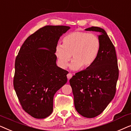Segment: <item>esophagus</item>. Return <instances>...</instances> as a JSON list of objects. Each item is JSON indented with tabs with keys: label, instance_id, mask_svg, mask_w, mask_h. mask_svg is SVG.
<instances>
[{
	"label": "esophagus",
	"instance_id": "1",
	"mask_svg": "<svg viewBox=\"0 0 131 131\" xmlns=\"http://www.w3.org/2000/svg\"><path fill=\"white\" fill-rule=\"evenodd\" d=\"M72 76H73V74H71V73H68L67 74V79H70L72 78Z\"/></svg>",
	"mask_w": 131,
	"mask_h": 131
}]
</instances>
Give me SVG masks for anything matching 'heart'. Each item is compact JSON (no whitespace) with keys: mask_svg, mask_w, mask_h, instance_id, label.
I'll return each mask as SVG.
<instances>
[{"mask_svg":"<svg viewBox=\"0 0 131 131\" xmlns=\"http://www.w3.org/2000/svg\"><path fill=\"white\" fill-rule=\"evenodd\" d=\"M63 45L58 44L55 48V55L58 64L62 69L67 67L71 60L70 67L77 70L82 67L87 69L92 66L99 55L101 42L94 33L76 31L66 35Z\"/></svg>","mask_w":131,"mask_h":131,"instance_id":"1","label":"heart"}]
</instances>
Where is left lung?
I'll return each mask as SVG.
<instances>
[{
  "label": "left lung",
  "instance_id": "obj_1",
  "mask_svg": "<svg viewBox=\"0 0 131 131\" xmlns=\"http://www.w3.org/2000/svg\"><path fill=\"white\" fill-rule=\"evenodd\" d=\"M85 30L100 33L99 55L91 67L76 73L69 82L76 111L83 117L93 118L101 114L113 99L119 69L115 48L105 30L98 27Z\"/></svg>",
  "mask_w": 131,
  "mask_h": 131
}]
</instances>
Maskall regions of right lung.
<instances>
[{
	"label": "right lung",
	"instance_id": "right-lung-1",
	"mask_svg": "<svg viewBox=\"0 0 131 131\" xmlns=\"http://www.w3.org/2000/svg\"><path fill=\"white\" fill-rule=\"evenodd\" d=\"M70 27L46 26L25 40L15 62L14 87L23 110L44 119L53 111V96L67 82L68 71L57 66L55 48Z\"/></svg>",
	"mask_w": 131,
	"mask_h": 131
}]
</instances>
